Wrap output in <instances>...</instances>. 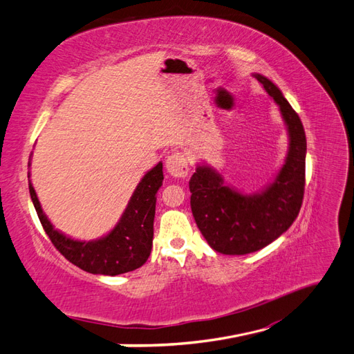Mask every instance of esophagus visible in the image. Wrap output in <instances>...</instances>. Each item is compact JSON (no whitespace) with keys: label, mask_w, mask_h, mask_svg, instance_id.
Instances as JSON below:
<instances>
[{"label":"esophagus","mask_w":354,"mask_h":354,"mask_svg":"<svg viewBox=\"0 0 354 354\" xmlns=\"http://www.w3.org/2000/svg\"><path fill=\"white\" fill-rule=\"evenodd\" d=\"M166 169L170 176L174 178H185L189 171L188 158L183 152H175L167 157Z\"/></svg>","instance_id":"obj_1"}]
</instances>
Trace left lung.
I'll use <instances>...</instances> for the list:
<instances>
[{"mask_svg": "<svg viewBox=\"0 0 354 354\" xmlns=\"http://www.w3.org/2000/svg\"><path fill=\"white\" fill-rule=\"evenodd\" d=\"M254 77L279 107L288 151L274 183L254 194H242L225 185L215 169L197 166L189 179L193 216L211 248L221 254H250L279 238L296 220L305 192L306 138L301 118L277 85L259 73Z\"/></svg>", "mask_w": 354, "mask_h": 354, "instance_id": "1", "label": "left lung"}]
</instances>
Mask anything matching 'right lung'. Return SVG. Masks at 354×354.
Returning a JSON list of instances; mask_svg holds the SVG:
<instances>
[{
    "label": "right lung",
    "mask_w": 354,
    "mask_h": 354,
    "mask_svg": "<svg viewBox=\"0 0 354 354\" xmlns=\"http://www.w3.org/2000/svg\"><path fill=\"white\" fill-rule=\"evenodd\" d=\"M162 162L142 178L122 216L106 236L76 241L53 229L30 180V194L44 232L62 256L75 266L95 275H120L140 268L152 250L157 192L162 185Z\"/></svg>",
    "instance_id": "1"
}]
</instances>
